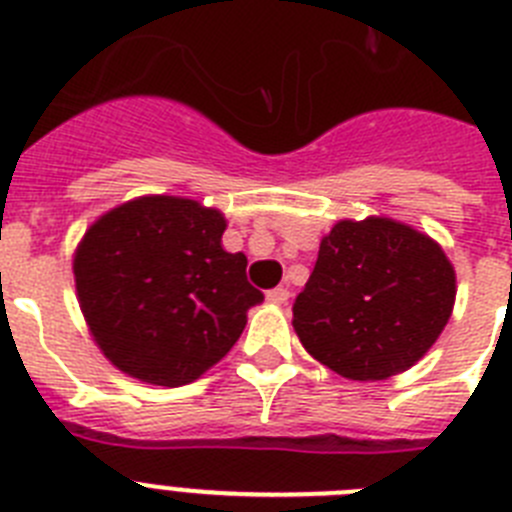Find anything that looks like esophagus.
<instances>
[{"mask_svg":"<svg viewBox=\"0 0 512 512\" xmlns=\"http://www.w3.org/2000/svg\"><path fill=\"white\" fill-rule=\"evenodd\" d=\"M266 300L274 302V305H284V302L289 300V289H284V287L269 289V292H266Z\"/></svg>","mask_w":512,"mask_h":512,"instance_id":"34e87169","label":"esophagus"}]
</instances>
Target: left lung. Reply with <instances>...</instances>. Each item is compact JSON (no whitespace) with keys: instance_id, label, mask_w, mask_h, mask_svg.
<instances>
[{"instance_id":"left-lung-1","label":"left lung","mask_w":512,"mask_h":512,"mask_svg":"<svg viewBox=\"0 0 512 512\" xmlns=\"http://www.w3.org/2000/svg\"><path fill=\"white\" fill-rule=\"evenodd\" d=\"M456 271L431 235L392 217L338 220L292 307L307 354L354 382L408 372L438 341Z\"/></svg>"}]
</instances>
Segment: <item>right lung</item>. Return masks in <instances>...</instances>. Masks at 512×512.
<instances>
[{
	"instance_id": "right-lung-1",
	"label": "right lung",
	"mask_w": 512,
	"mask_h": 512,
	"mask_svg": "<svg viewBox=\"0 0 512 512\" xmlns=\"http://www.w3.org/2000/svg\"><path fill=\"white\" fill-rule=\"evenodd\" d=\"M225 215L200 200L146 194L99 215L74 253L79 307L122 374L156 387L200 379L264 300L246 256L223 248Z\"/></svg>"
}]
</instances>
